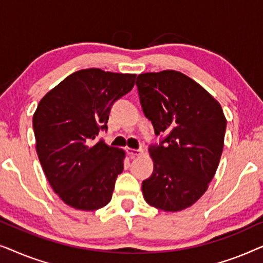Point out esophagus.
<instances>
[{
  "label": "esophagus",
  "mask_w": 263,
  "mask_h": 263,
  "mask_svg": "<svg viewBox=\"0 0 263 263\" xmlns=\"http://www.w3.org/2000/svg\"><path fill=\"white\" fill-rule=\"evenodd\" d=\"M127 151V154L129 157H132V158H135V157H139V156H141V154L143 153V151L142 149H134V148H128L125 149Z\"/></svg>",
  "instance_id": "esophagus-1"
}]
</instances>
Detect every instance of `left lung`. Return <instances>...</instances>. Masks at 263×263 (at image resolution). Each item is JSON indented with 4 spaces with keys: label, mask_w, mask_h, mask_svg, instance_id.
Wrapping results in <instances>:
<instances>
[{
    "label": "left lung",
    "mask_w": 263,
    "mask_h": 263,
    "mask_svg": "<svg viewBox=\"0 0 263 263\" xmlns=\"http://www.w3.org/2000/svg\"><path fill=\"white\" fill-rule=\"evenodd\" d=\"M140 102L159 146H149L154 168L142 182L146 202L164 212L193 206L206 193L224 148L226 118L218 100L176 70L136 79Z\"/></svg>",
    "instance_id": "left-lung-1"
}]
</instances>
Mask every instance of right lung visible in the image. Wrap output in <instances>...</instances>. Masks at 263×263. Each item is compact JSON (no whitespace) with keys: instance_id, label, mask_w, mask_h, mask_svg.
Here are the masks:
<instances>
[{"instance_id":"1","label":"right lung","mask_w":263,"mask_h":263,"mask_svg":"<svg viewBox=\"0 0 263 263\" xmlns=\"http://www.w3.org/2000/svg\"><path fill=\"white\" fill-rule=\"evenodd\" d=\"M136 74L88 68L75 71L46 93L33 114L35 151L60 199L80 211L110 202L125 152L93 141L107 129L110 109L134 87Z\"/></svg>"}]
</instances>
